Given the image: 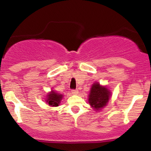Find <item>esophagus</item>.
<instances>
[{
  "instance_id": "obj_1",
  "label": "esophagus",
  "mask_w": 151,
  "mask_h": 151,
  "mask_svg": "<svg viewBox=\"0 0 151 151\" xmlns=\"http://www.w3.org/2000/svg\"><path fill=\"white\" fill-rule=\"evenodd\" d=\"M72 94H74V95H77L79 93V91H78V89H72Z\"/></svg>"
}]
</instances>
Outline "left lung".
Here are the masks:
<instances>
[{"instance_id": "8db88e82", "label": "left lung", "mask_w": 151, "mask_h": 151, "mask_svg": "<svg viewBox=\"0 0 151 151\" xmlns=\"http://www.w3.org/2000/svg\"><path fill=\"white\" fill-rule=\"evenodd\" d=\"M109 97L110 92L106 87L100 86L99 83H94L90 91L89 103L93 109L99 110L106 106Z\"/></svg>"}]
</instances>
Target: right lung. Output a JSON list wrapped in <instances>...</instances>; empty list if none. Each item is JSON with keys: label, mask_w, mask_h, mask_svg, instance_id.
<instances>
[{"label": "right lung", "mask_w": 151, "mask_h": 151, "mask_svg": "<svg viewBox=\"0 0 151 151\" xmlns=\"http://www.w3.org/2000/svg\"><path fill=\"white\" fill-rule=\"evenodd\" d=\"M62 99V95L55 93L52 91L47 95L46 101L50 106H58Z\"/></svg>", "instance_id": "obj_1"}]
</instances>
